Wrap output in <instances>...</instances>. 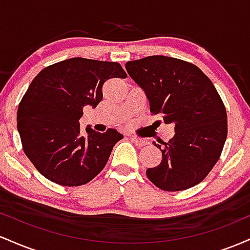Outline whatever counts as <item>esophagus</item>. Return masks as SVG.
Instances as JSON below:
<instances>
[{"mask_svg": "<svg viewBox=\"0 0 250 250\" xmlns=\"http://www.w3.org/2000/svg\"><path fill=\"white\" fill-rule=\"evenodd\" d=\"M130 141L133 142L135 146H137V147H143V146H146L148 143L147 141H145V140L137 139V137H134V136L130 137Z\"/></svg>", "mask_w": 250, "mask_h": 250, "instance_id": "34e87169", "label": "esophagus"}]
</instances>
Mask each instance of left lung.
Returning <instances> with one entry per match:
<instances>
[{
  "instance_id": "obj_1",
  "label": "left lung",
  "mask_w": 250,
  "mask_h": 250,
  "mask_svg": "<svg viewBox=\"0 0 250 250\" xmlns=\"http://www.w3.org/2000/svg\"><path fill=\"white\" fill-rule=\"evenodd\" d=\"M125 69L145 91L150 113L173 123L169 142H153L162 151L157 167L146 174L157 188L180 191L205 179L220 159L227 139L225 104L199 67L174 57L154 55L129 61Z\"/></svg>"
}]
</instances>
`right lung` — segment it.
<instances>
[{"label": "right lung", "mask_w": 250, "mask_h": 250, "mask_svg": "<svg viewBox=\"0 0 250 250\" xmlns=\"http://www.w3.org/2000/svg\"><path fill=\"white\" fill-rule=\"evenodd\" d=\"M125 79L116 62L74 59L40 71L17 109V130L28 159L45 179L65 187L88 183L107 165L123 135L115 129L99 133L79 120L83 107L101 102L109 79Z\"/></svg>", "instance_id": "right-lung-1"}]
</instances>
